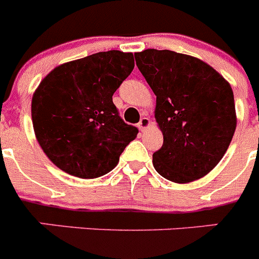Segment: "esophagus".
<instances>
[{
  "label": "esophagus",
  "mask_w": 259,
  "mask_h": 259,
  "mask_svg": "<svg viewBox=\"0 0 259 259\" xmlns=\"http://www.w3.org/2000/svg\"><path fill=\"white\" fill-rule=\"evenodd\" d=\"M149 125H150V119L148 118V116H143V118L140 119L139 124H137V127H139V130H140L141 132H144L146 128L149 127Z\"/></svg>",
  "instance_id": "1"
}]
</instances>
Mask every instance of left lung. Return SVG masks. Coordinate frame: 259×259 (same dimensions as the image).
<instances>
[{
  "instance_id": "8db88e82",
  "label": "left lung",
  "mask_w": 259,
  "mask_h": 259,
  "mask_svg": "<svg viewBox=\"0 0 259 259\" xmlns=\"http://www.w3.org/2000/svg\"><path fill=\"white\" fill-rule=\"evenodd\" d=\"M154 95V118L163 145L153 166L164 179L191 183L203 178L227 152L236 130L230 83L206 62L171 50L135 53Z\"/></svg>"
}]
</instances>
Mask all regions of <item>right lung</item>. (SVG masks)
Here are the masks:
<instances>
[{"instance_id": "right-lung-1", "label": "right lung", "mask_w": 259, "mask_h": 259, "mask_svg": "<svg viewBox=\"0 0 259 259\" xmlns=\"http://www.w3.org/2000/svg\"><path fill=\"white\" fill-rule=\"evenodd\" d=\"M135 67L132 53L100 52L57 66L32 97V124L62 171L95 179L118 164L137 130L123 122L113 95Z\"/></svg>"}]
</instances>
